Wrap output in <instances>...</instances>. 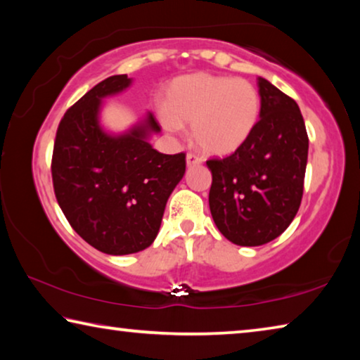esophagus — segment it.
<instances>
[{
    "label": "esophagus",
    "instance_id": "obj_1",
    "mask_svg": "<svg viewBox=\"0 0 360 360\" xmlns=\"http://www.w3.org/2000/svg\"><path fill=\"white\" fill-rule=\"evenodd\" d=\"M186 160H187V165L188 167H193V165H200V163H202V157L197 155V154H193V152H187Z\"/></svg>",
    "mask_w": 360,
    "mask_h": 360
}]
</instances>
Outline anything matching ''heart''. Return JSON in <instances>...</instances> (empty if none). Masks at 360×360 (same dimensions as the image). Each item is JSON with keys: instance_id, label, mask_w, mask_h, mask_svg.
I'll return each mask as SVG.
<instances>
[{"instance_id": "obj_1", "label": "heart", "mask_w": 360, "mask_h": 360, "mask_svg": "<svg viewBox=\"0 0 360 360\" xmlns=\"http://www.w3.org/2000/svg\"><path fill=\"white\" fill-rule=\"evenodd\" d=\"M259 115L260 95L248 79L193 72L168 85L160 119L169 131L192 124V138L200 149L225 155L248 141Z\"/></svg>"}]
</instances>
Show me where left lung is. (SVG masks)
<instances>
[{"instance_id": "obj_1", "label": "left lung", "mask_w": 360, "mask_h": 360, "mask_svg": "<svg viewBox=\"0 0 360 360\" xmlns=\"http://www.w3.org/2000/svg\"><path fill=\"white\" fill-rule=\"evenodd\" d=\"M260 119L233 154L210 158V210L225 238L240 246L275 240L294 221L303 197L308 133L295 100L257 79Z\"/></svg>"}]
</instances>
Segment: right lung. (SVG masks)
Here are the masks:
<instances>
[{
  "label": "right lung",
  "instance_id": "1",
  "mask_svg": "<svg viewBox=\"0 0 360 360\" xmlns=\"http://www.w3.org/2000/svg\"><path fill=\"white\" fill-rule=\"evenodd\" d=\"M130 85L127 75L90 89L60 120L52 152L57 202L76 233L111 255L139 252L160 229L167 200L186 172V154H160L146 141L160 125L152 114L129 135L98 125L103 96Z\"/></svg>",
  "mask_w": 360,
  "mask_h": 360
}]
</instances>
